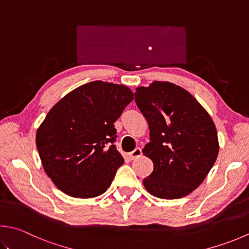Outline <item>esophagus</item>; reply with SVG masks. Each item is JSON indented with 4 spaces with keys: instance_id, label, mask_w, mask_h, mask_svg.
<instances>
[{
    "instance_id": "esophagus-1",
    "label": "esophagus",
    "mask_w": 249,
    "mask_h": 249,
    "mask_svg": "<svg viewBox=\"0 0 249 249\" xmlns=\"http://www.w3.org/2000/svg\"><path fill=\"white\" fill-rule=\"evenodd\" d=\"M141 155H142V152H141V149H140V148H136V149L133 151V152H130V153L128 154V157H129L130 160H136V159L140 158Z\"/></svg>"
}]
</instances>
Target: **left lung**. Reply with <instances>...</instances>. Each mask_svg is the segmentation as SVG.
Masks as SVG:
<instances>
[{"instance_id": "left-lung-1", "label": "left lung", "mask_w": 249, "mask_h": 249, "mask_svg": "<svg viewBox=\"0 0 249 249\" xmlns=\"http://www.w3.org/2000/svg\"><path fill=\"white\" fill-rule=\"evenodd\" d=\"M135 100L150 129V142L142 153L154 168L143 179L145 190L165 199L187 196L217 160L215 123L188 90L174 83L154 81L148 87H137Z\"/></svg>"}]
</instances>
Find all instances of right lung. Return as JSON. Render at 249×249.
<instances>
[{"instance_id": "right-lung-1", "label": "right lung", "mask_w": 249, "mask_h": 249, "mask_svg": "<svg viewBox=\"0 0 249 249\" xmlns=\"http://www.w3.org/2000/svg\"><path fill=\"white\" fill-rule=\"evenodd\" d=\"M134 99L127 86L94 81L57 102L38 126L36 142L43 168L67 196L105 193L124 159L113 123Z\"/></svg>"}]
</instances>
